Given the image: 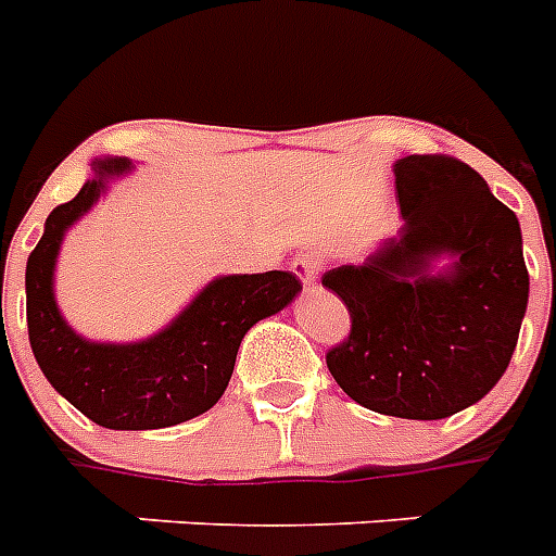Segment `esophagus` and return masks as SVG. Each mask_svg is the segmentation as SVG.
<instances>
[{
  "label": "esophagus",
  "mask_w": 556,
  "mask_h": 556,
  "mask_svg": "<svg viewBox=\"0 0 556 556\" xmlns=\"http://www.w3.org/2000/svg\"><path fill=\"white\" fill-rule=\"evenodd\" d=\"M291 270L300 277L302 286H314V279H317V260L311 254H296L293 256V263H291Z\"/></svg>",
  "instance_id": "1"
}]
</instances>
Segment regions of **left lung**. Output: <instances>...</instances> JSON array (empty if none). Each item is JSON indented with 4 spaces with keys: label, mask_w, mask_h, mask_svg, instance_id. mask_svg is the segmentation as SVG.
<instances>
[{
    "label": "left lung",
    "mask_w": 556,
    "mask_h": 556,
    "mask_svg": "<svg viewBox=\"0 0 556 556\" xmlns=\"http://www.w3.org/2000/svg\"><path fill=\"white\" fill-rule=\"evenodd\" d=\"M403 225L363 263L323 274L345 302L349 340L325 356L345 394L377 414L442 419L505 374L528 305L517 214L466 162L396 160ZM437 258L450 265L435 270Z\"/></svg>",
    "instance_id": "1"
}]
</instances>
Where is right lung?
Here are the masks:
<instances>
[{
    "label": "right lung",
    "mask_w": 556,
    "mask_h": 556,
    "mask_svg": "<svg viewBox=\"0 0 556 556\" xmlns=\"http://www.w3.org/2000/svg\"><path fill=\"white\" fill-rule=\"evenodd\" d=\"M130 160L93 162V176L45 219L25 268L28 337L36 363L59 394L97 426L148 431L179 426L214 408L231 382L239 342L260 319L302 291L291 270L216 277L160 333L139 342H90L65 323L53 296V270L65 231L83 219Z\"/></svg>",
    "instance_id": "add662e5"
}]
</instances>
